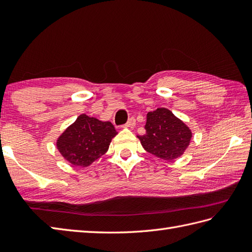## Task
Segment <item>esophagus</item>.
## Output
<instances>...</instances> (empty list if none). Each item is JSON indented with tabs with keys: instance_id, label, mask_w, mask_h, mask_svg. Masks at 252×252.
<instances>
[{
	"instance_id": "1",
	"label": "esophagus",
	"mask_w": 252,
	"mask_h": 252,
	"mask_svg": "<svg viewBox=\"0 0 252 252\" xmlns=\"http://www.w3.org/2000/svg\"><path fill=\"white\" fill-rule=\"evenodd\" d=\"M135 119L134 118H131V119H129V121H127L126 125H125V126L126 127H134L135 126Z\"/></svg>"
}]
</instances>
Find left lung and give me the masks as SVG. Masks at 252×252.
Wrapping results in <instances>:
<instances>
[{
  "label": "left lung",
  "instance_id": "obj_1",
  "mask_svg": "<svg viewBox=\"0 0 252 252\" xmlns=\"http://www.w3.org/2000/svg\"><path fill=\"white\" fill-rule=\"evenodd\" d=\"M145 130V134L137 136L143 147L167 161L182 156L191 138L189 127L167 108L148 112Z\"/></svg>",
  "mask_w": 252,
  "mask_h": 252
}]
</instances>
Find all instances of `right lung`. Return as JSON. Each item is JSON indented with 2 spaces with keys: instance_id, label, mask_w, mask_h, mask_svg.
Returning a JSON list of instances; mask_svg holds the SVG:
<instances>
[{
  "instance_id": "add662e5",
  "label": "right lung",
  "mask_w": 252,
  "mask_h": 252,
  "mask_svg": "<svg viewBox=\"0 0 252 252\" xmlns=\"http://www.w3.org/2000/svg\"><path fill=\"white\" fill-rule=\"evenodd\" d=\"M117 131L109 121L80 115L58 137L57 148L67 161L77 167H88L107 152Z\"/></svg>"
}]
</instances>
